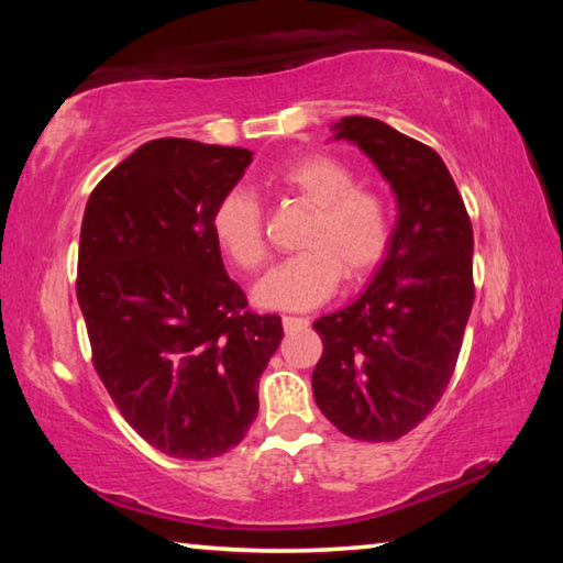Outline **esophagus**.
Here are the masks:
<instances>
[{"label":"esophagus","mask_w":563,"mask_h":563,"mask_svg":"<svg viewBox=\"0 0 563 563\" xmlns=\"http://www.w3.org/2000/svg\"><path fill=\"white\" fill-rule=\"evenodd\" d=\"M308 325H310L308 318L283 316V328H285V332H295V330H302V328H308Z\"/></svg>","instance_id":"esophagus-1"}]
</instances>
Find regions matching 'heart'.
<instances>
[{"label":"heart","instance_id":"b5f03b06","mask_svg":"<svg viewBox=\"0 0 563 563\" xmlns=\"http://www.w3.org/2000/svg\"><path fill=\"white\" fill-rule=\"evenodd\" d=\"M280 196L310 208L298 235L300 253L258 280L255 302L268 310H310L338 290L340 278L365 280L387 258L395 238V213L383 190L357 186V174L342 161L316 154L278 170ZM211 231L238 271L253 273L268 261L265 213L255 194L231 188L218 198Z\"/></svg>","mask_w":563,"mask_h":563}]
</instances>
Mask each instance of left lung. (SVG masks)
<instances>
[{"label":"left lung","instance_id":"left-lung-1","mask_svg":"<svg viewBox=\"0 0 563 563\" xmlns=\"http://www.w3.org/2000/svg\"><path fill=\"white\" fill-rule=\"evenodd\" d=\"M335 139L373 158L399 206L385 263L360 298L312 328L320 412L342 434L395 442L444 395L474 302V233L444 161L387 123L345 117Z\"/></svg>","mask_w":563,"mask_h":563}]
</instances>
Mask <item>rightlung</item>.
<instances>
[{
	"label": "right lung",
	"mask_w": 563,
	"mask_h": 563,
	"mask_svg": "<svg viewBox=\"0 0 563 563\" xmlns=\"http://www.w3.org/2000/svg\"><path fill=\"white\" fill-rule=\"evenodd\" d=\"M253 154L156 139L91 190L79 298L91 362L123 419L178 460H211L258 415V379L283 340L228 278L211 216Z\"/></svg>",
	"instance_id": "add662e5"
}]
</instances>
